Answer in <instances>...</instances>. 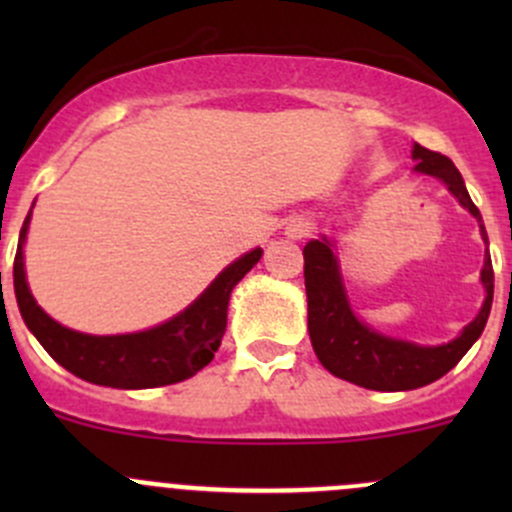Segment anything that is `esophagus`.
I'll return each instance as SVG.
<instances>
[{"label": "esophagus", "mask_w": 512, "mask_h": 512, "mask_svg": "<svg viewBox=\"0 0 512 512\" xmlns=\"http://www.w3.org/2000/svg\"><path fill=\"white\" fill-rule=\"evenodd\" d=\"M312 223H309V220H304V218H297V220H292V223L287 225V235L292 237V240H299V237H307V235H312Z\"/></svg>", "instance_id": "obj_1"}]
</instances>
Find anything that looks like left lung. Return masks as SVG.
I'll list each match as a JSON object with an SVG mask.
<instances>
[{"label": "left lung", "instance_id": "1", "mask_svg": "<svg viewBox=\"0 0 512 512\" xmlns=\"http://www.w3.org/2000/svg\"><path fill=\"white\" fill-rule=\"evenodd\" d=\"M414 158L416 173L443 180L446 188L458 198V203L478 220L480 235L488 245V232L483 227L480 210L473 205L453 160L428 151L418 143L414 146ZM480 282L485 287V302L478 317L453 342L441 344V347H421V344L386 337V334L366 327L352 312V304L344 292L337 255L332 252V242L327 237L309 240L304 245V287H307V327L314 354L329 374L364 386V389L409 391L431 384L448 374L483 334L490 304H493L490 255H485Z\"/></svg>", "mask_w": 512, "mask_h": 512}]
</instances>
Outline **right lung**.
I'll return each instance as SVG.
<instances>
[{
  "label": "right lung",
  "mask_w": 512,
  "mask_h": 512,
  "mask_svg": "<svg viewBox=\"0 0 512 512\" xmlns=\"http://www.w3.org/2000/svg\"><path fill=\"white\" fill-rule=\"evenodd\" d=\"M29 220L32 213L27 215L19 232L17 257H14V294L24 324L66 371L111 389H153V386L178 384L208 366L225 334L232 287L262 257V250L257 247L227 265L190 307L158 327L136 334L94 337L61 327L36 304L29 292L22 252Z\"/></svg>",
  "instance_id": "obj_1"
}]
</instances>
